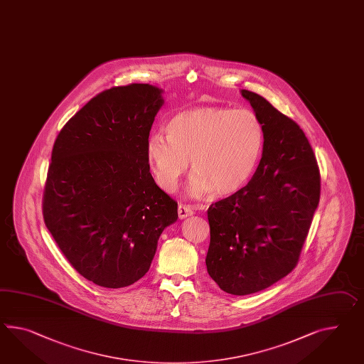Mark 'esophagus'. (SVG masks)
<instances>
[{"label":"esophagus","instance_id":"obj_1","mask_svg":"<svg viewBox=\"0 0 364 364\" xmlns=\"http://www.w3.org/2000/svg\"><path fill=\"white\" fill-rule=\"evenodd\" d=\"M178 218H186V217H189V215H192L193 214V209H192V206L191 205L186 204H178Z\"/></svg>","mask_w":364,"mask_h":364}]
</instances>
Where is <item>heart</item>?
<instances>
[{"label":"heart","instance_id":"1","mask_svg":"<svg viewBox=\"0 0 364 364\" xmlns=\"http://www.w3.org/2000/svg\"><path fill=\"white\" fill-rule=\"evenodd\" d=\"M166 129L167 136L149 138L147 159L168 192L178 188L191 160L193 195H234L252 176L264 146L263 124L248 109L196 107L172 117Z\"/></svg>","mask_w":364,"mask_h":364}]
</instances>
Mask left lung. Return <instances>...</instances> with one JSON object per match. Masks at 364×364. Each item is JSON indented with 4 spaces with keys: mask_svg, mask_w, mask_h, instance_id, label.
<instances>
[{
    "mask_svg": "<svg viewBox=\"0 0 364 364\" xmlns=\"http://www.w3.org/2000/svg\"><path fill=\"white\" fill-rule=\"evenodd\" d=\"M263 127L255 173L240 192L210 205L208 274L235 296L259 292L292 272L321 195L316 155L305 134L266 98L243 89Z\"/></svg>",
    "mask_w": 364,
    "mask_h": 364,
    "instance_id": "8db88e82",
    "label": "left lung"
}]
</instances>
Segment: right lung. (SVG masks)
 Masks as SVG:
<instances>
[{
    "instance_id": "right-lung-1",
    "label": "right lung",
    "mask_w": 364,
    "mask_h": 364,
    "mask_svg": "<svg viewBox=\"0 0 364 364\" xmlns=\"http://www.w3.org/2000/svg\"><path fill=\"white\" fill-rule=\"evenodd\" d=\"M150 84L107 89L63 126L53 143L42 212L63 255L105 288L150 269L178 203L151 176L147 141L163 98Z\"/></svg>"
}]
</instances>
